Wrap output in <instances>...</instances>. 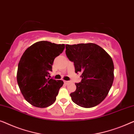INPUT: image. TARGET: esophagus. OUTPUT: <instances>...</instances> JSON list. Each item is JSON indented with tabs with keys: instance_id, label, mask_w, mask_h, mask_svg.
<instances>
[{
	"instance_id": "1",
	"label": "esophagus",
	"mask_w": 134,
	"mask_h": 134,
	"mask_svg": "<svg viewBox=\"0 0 134 134\" xmlns=\"http://www.w3.org/2000/svg\"><path fill=\"white\" fill-rule=\"evenodd\" d=\"M64 83H65L66 85H68V84H69V83H70V81L65 80V81H64Z\"/></svg>"
}]
</instances>
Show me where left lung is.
Returning <instances> with one entry per match:
<instances>
[{
	"mask_svg": "<svg viewBox=\"0 0 134 134\" xmlns=\"http://www.w3.org/2000/svg\"><path fill=\"white\" fill-rule=\"evenodd\" d=\"M66 54L74 62L81 80L75 83L76 90L70 94L74 103L81 107H94L103 101L109 92L114 75L112 58L95 43L66 44Z\"/></svg>",
	"mask_w": 134,
	"mask_h": 134,
	"instance_id": "8db88e82",
	"label": "left lung"
}]
</instances>
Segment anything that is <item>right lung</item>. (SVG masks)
Masks as SVG:
<instances>
[{"instance_id": "add662e5", "label": "right lung", "mask_w": 134, "mask_h": 134, "mask_svg": "<svg viewBox=\"0 0 134 134\" xmlns=\"http://www.w3.org/2000/svg\"><path fill=\"white\" fill-rule=\"evenodd\" d=\"M64 49V44L40 41L23 54L18 65L17 81L25 99L32 106L46 108L55 102L63 81L49 79V72L55 58Z\"/></svg>"}]
</instances>
